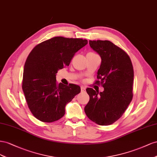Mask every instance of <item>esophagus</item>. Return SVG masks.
<instances>
[{
    "label": "esophagus",
    "mask_w": 157,
    "mask_h": 157,
    "mask_svg": "<svg viewBox=\"0 0 157 157\" xmlns=\"http://www.w3.org/2000/svg\"><path fill=\"white\" fill-rule=\"evenodd\" d=\"M81 91H82V92L86 91V88H85V87H83V86L81 87Z\"/></svg>",
    "instance_id": "1"
}]
</instances>
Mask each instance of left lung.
I'll use <instances>...</instances> for the list:
<instances>
[{
	"mask_svg": "<svg viewBox=\"0 0 157 157\" xmlns=\"http://www.w3.org/2000/svg\"><path fill=\"white\" fill-rule=\"evenodd\" d=\"M89 45L101 56L97 78L104 91L98 93L87 88L90 98L84 110L93 122L107 126L122 116L132 100L133 66L126 52L109 41H89Z\"/></svg>",
	"mask_w": 157,
	"mask_h": 157,
	"instance_id": "8db88e82",
	"label": "left lung"
}]
</instances>
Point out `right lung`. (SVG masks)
Segmentation results:
<instances>
[{"mask_svg":"<svg viewBox=\"0 0 157 157\" xmlns=\"http://www.w3.org/2000/svg\"><path fill=\"white\" fill-rule=\"evenodd\" d=\"M87 44L86 39L55 37L37 44L29 53L24 65L22 89L37 119L44 122L60 119L66 105L81 91L77 85L58 84L56 75Z\"/></svg>","mask_w":157,"mask_h":157,"instance_id":"obj_1","label":"right lung"}]
</instances>
